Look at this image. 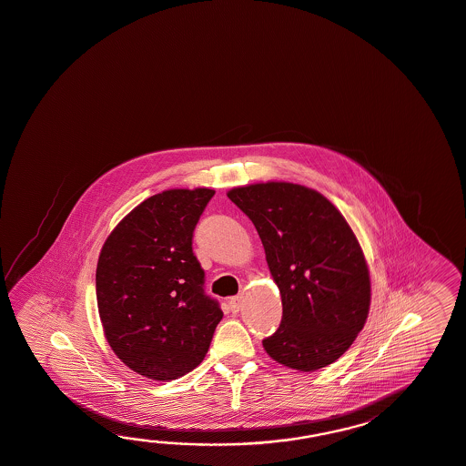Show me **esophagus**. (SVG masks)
I'll return each instance as SVG.
<instances>
[{
  "label": "esophagus",
  "instance_id": "1",
  "mask_svg": "<svg viewBox=\"0 0 466 466\" xmlns=\"http://www.w3.org/2000/svg\"><path fill=\"white\" fill-rule=\"evenodd\" d=\"M241 309H243V300H241V297H233V299L229 300V310H231L233 314H238Z\"/></svg>",
  "mask_w": 466,
  "mask_h": 466
}]
</instances>
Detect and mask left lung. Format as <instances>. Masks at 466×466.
Masks as SVG:
<instances>
[{"mask_svg":"<svg viewBox=\"0 0 466 466\" xmlns=\"http://www.w3.org/2000/svg\"><path fill=\"white\" fill-rule=\"evenodd\" d=\"M227 195L257 228L280 290L281 324L263 340L267 354L302 372L336 362L370 307L368 261L346 218L319 191L287 181L238 186Z\"/></svg>","mask_w":466,"mask_h":466,"instance_id":"left-lung-1","label":"left lung"}]
</instances>
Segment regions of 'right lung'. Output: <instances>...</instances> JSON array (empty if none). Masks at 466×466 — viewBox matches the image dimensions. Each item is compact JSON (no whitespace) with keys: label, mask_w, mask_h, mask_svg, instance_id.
<instances>
[{"label":"right lung","mask_w":466,"mask_h":466,"mask_svg":"<svg viewBox=\"0 0 466 466\" xmlns=\"http://www.w3.org/2000/svg\"><path fill=\"white\" fill-rule=\"evenodd\" d=\"M215 191L176 187L120 219L100 249L98 315L116 356L134 372L174 380L198 368L223 319L205 295L193 231Z\"/></svg>","instance_id":"obj_1"}]
</instances>
